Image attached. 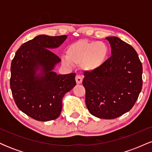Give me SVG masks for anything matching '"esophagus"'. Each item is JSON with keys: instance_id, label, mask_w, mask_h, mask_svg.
<instances>
[{"instance_id": "34e87169", "label": "esophagus", "mask_w": 152, "mask_h": 152, "mask_svg": "<svg viewBox=\"0 0 152 152\" xmlns=\"http://www.w3.org/2000/svg\"><path fill=\"white\" fill-rule=\"evenodd\" d=\"M82 80H83V78H82L81 76H80V75H76V83H77V84H80V83H81Z\"/></svg>"}]
</instances>
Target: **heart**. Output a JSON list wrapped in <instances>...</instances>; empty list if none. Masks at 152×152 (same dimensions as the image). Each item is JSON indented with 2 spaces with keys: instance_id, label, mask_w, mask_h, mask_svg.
Listing matches in <instances>:
<instances>
[{
  "instance_id": "b5f03b06",
  "label": "heart",
  "mask_w": 152,
  "mask_h": 152,
  "mask_svg": "<svg viewBox=\"0 0 152 152\" xmlns=\"http://www.w3.org/2000/svg\"><path fill=\"white\" fill-rule=\"evenodd\" d=\"M109 53V47L105 43L88 42L79 40L71 43L66 50V64H81L86 71H92L99 69L104 65Z\"/></svg>"
}]
</instances>
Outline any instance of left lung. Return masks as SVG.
<instances>
[{
    "label": "left lung",
    "mask_w": 152,
    "mask_h": 152,
    "mask_svg": "<svg viewBox=\"0 0 152 152\" xmlns=\"http://www.w3.org/2000/svg\"><path fill=\"white\" fill-rule=\"evenodd\" d=\"M111 56L102 67L83 73L86 104L100 118L112 119L128 112L142 88V64L135 49L115 36L107 37Z\"/></svg>",
    "instance_id": "8db88e82"
}]
</instances>
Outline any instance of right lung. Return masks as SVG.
<instances>
[{"mask_svg": "<svg viewBox=\"0 0 152 152\" xmlns=\"http://www.w3.org/2000/svg\"><path fill=\"white\" fill-rule=\"evenodd\" d=\"M67 36L40 35L18 48L10 66V86L20 111L41 121L60 116L62 98L76 86V74L60 75L52 70L61 58L50 49L61 45ZM41 68V73L36 72Z\"/></svg>", "mask_w": 152, "mask_h": 152, "instance_id": "1", "label": "right lung"}]
</instances>
